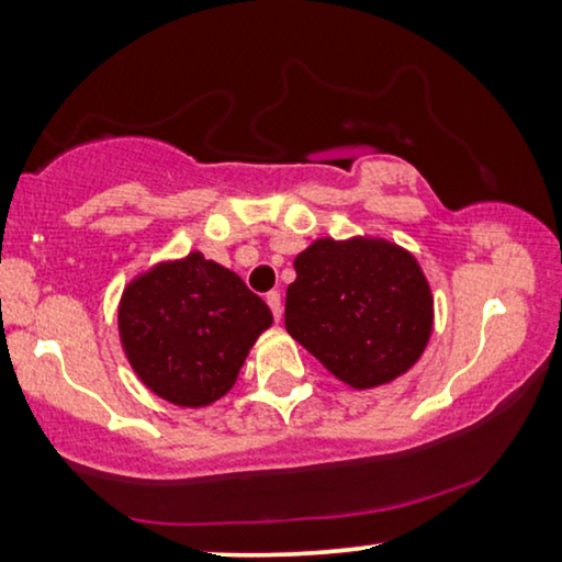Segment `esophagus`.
Segmentation results:
<instances>
[{
    "label": "esophagus",
    "mask_w": 562,
    "mask_h": 562,
    "mask_svg": "<svg viewBox=\"0 0 562 562\" xmlns=\"http://www.w3.org/2000/svg\"><path fill=\"white\" fill-rule=\"evenodd\" d=\"M267 305H270V310H272V315H274V321H282V297H280V292L278 290H272V292H267Z\"/></svg>",
    "instance_id": "esophagus-1"
}]
</instances>
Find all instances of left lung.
Wrapping results in <instances>:
<instances>
[{
	"instance_id": "1",
	"label": "left lung",
	"mask_w": 562,
	"mask_h": 562,
	"mask_svg": "<svg viewBox=\"0 0 562 562\" xmlns=\"http://www.w3.org/2000/svg\"><path fill=\"white\" fill-rule=\"evenodd\" d=\"M284 328L335 379L366 391L404 375L434 330L429 280L381 237L315 239L295 257Z\"/></svg>"
}]
</instances>
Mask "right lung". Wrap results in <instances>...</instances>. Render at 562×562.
<instances>
[{
    "mask_svg": "<svg viewBox=\"0 0 562 562\" xmlns=\"http://www.w3.org/2000/svg\"><path fill=\"white\" fill-rule=\"evenodd\" d=\"M272 325L262 297L201 252L164 259L125 284L119 333L133 373L183 408L220 401Z\"/></svg>",
    "mask_w": 562,
    "mask_h": 562,
    "instance_id": "1",
    "label": "right lung"
}]
</instances>
